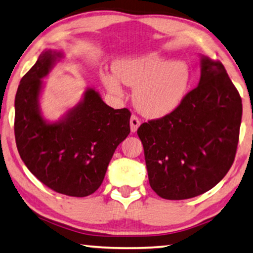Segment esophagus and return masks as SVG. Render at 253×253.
I'll use <instances>...</instances> for the list:
<instances>
[{
    "mask_svg": "<svg viewBox=\"0 0 253 253\" xmlns=\"http://www.w3.org/2000/svg\"><path fill=\"white\" fill-rule=\"evenodd\" d=\"M141 125V122H139V119L136 117V116H131L130 117V130L131 133H135L136 130H137V128Z\"/></svg>",
    "mask_w": 253,
    "mask_h": 253,
    "instance_id": "1",
    "label": "esophagus"
}]
</instances>
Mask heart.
Returning <instances> with one entry per match:
<instances>
[{
	"label": "heart",
	"instance_id": "heart-1",
	"mask_svg": "<svg viewBox=\"0 0 253 253\" xmlns=\"http://www.w3.org/2000/svg\"><path fill=\"white\" fill-rule=\"evenodd\" d=\"M115 74H103L102 82L111 93L123 94L120 82L134 87V105L148 118H162L181 105L189 90L191 73L184 62L156 51L120 58L114 64Z\"/></svg>",
	"mask_w": 253,
	"mask_h": 253
}]
</instances>
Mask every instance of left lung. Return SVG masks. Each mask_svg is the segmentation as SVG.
Wrapping results in <instances>:
<instances>
[{
    "label": "left lung",
    "mask_w": 253,
    "mask_h": 253,
    "mask_svg": "<svg viewBox=\"0 0 253 253\" xmlns=\"http://www.w3.org/2000/svg\"><path fill=\"white\" fill-rule=\"evenodd\" d=\"M241 118L242 100L225 67L202 56L198 86L173 112L137 130L152 189L181 200L215 187L233 164Z\"/></svg>",
    "instance_id": "left-lung-1"
}]
</instances>
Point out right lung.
<instances>
[{"mask_svg":"<svg viewBox=\"0 0 253 253\" xmlns=\"http://www.w3.org/2000/svg\"><path fill=\"white\" fill-rule=\"evenodd\" d=\"M62 51H42L20 81L15 94V143L26 167L40 182L59 194L85 197L101 186L117 146L130 133V112L114 109L87 87L78 105L57 122L40 110L43 82Z\"/></svg>","mask_w":253,"mask_h":253,"instance_id":"obj_1","label":"right lung"}]
</instances>
